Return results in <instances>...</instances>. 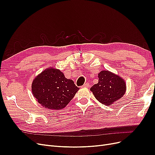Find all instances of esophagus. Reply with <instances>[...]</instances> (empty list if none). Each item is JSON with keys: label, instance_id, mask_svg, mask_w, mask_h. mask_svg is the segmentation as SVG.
<instances>
[{"label": "esophagus", "instance_id": "esophagus-1", "mask_svg": "<svg viewBox=\"0 0 155 155\" xmlns=\"http://www.w3.org/2000/svg\"><path fill=\"white\" fill-rule=\"evenodd\" d=\"M89 87V84L88 83H85L84 85L82 86V87Z\"/></svg>", "mask_w": 155, "mask_h": 155}]
</instances>
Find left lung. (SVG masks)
<instances>
[{"label":"left lung","instance_id":"left-lung-1","mask_svg":"<svg viewBox=\"0 0 155 155\" xmlns=\"http://www.w3.org/2000/svg\"><path fill=\"white\" fill-rule=\"evenodd\" d=\"M98 77V83L94 85L91 91L101 103L110 105L125 94L126 83L120 77L108 70H104L99 73Z\"/></svg>","mask_w":155,"mask_h":155}]
</instances>
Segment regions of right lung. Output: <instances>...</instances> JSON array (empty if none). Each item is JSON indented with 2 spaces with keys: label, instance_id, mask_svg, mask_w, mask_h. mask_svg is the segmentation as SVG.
Returning <instances> with one entry per match:
<instances>
[{
  "label": "right lung",
  "instance_id": "right-lung-1",
  "mask_svg": "<svg viewBox=\"0 0 155 155\" xmlns=\"http://www.w3.org/2000/svg\"><path fill=\"white\" fill-rule=\"evenodd\" d=\"M32 92L45 108L63 109L79 90L73 81L67 79L58 69L48 68L39 74L32 84Z\"/></svg>",
  "mask_w": 155,
  "mask_h": 155
}]
</instances>
